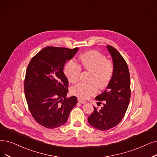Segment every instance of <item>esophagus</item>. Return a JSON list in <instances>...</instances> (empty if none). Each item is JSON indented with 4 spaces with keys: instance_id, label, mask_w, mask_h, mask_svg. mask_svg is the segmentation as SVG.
I'll list each match as a JSON object with an SVG mask.
<instances>
[{
    "instance_id": "1",
    "label": "esophagus",
    "mask_w": 157,
    "mask_h": 157,
    "mask_svg": "<svg viewBox=\"0 0 157 157\" xmlns=\"http://www.w3.org/2000/svg\"><path fill=\"white\" fill-rule=\"evenodd\" d=\"M78 102H80V104H85V103L86 102V101H84V100H82V99H80V98H78Z\"/></svg>"
}]
</instances>
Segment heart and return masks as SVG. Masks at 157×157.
I'll use <instances>...</instances> for the list:
<instances>
[{
    "instance_id": "b5f03b06",
    "label": "heart",
    "mask_w": 157,
    "mask_h": 157,
    "mask_svg": "<svg viewBox=\"0 0 157 157\" xmlns=\"http://www.w3.org/2000/svg\"><path fill=\"white\" fill-rule=\"evenodd\" d=\"M80 65L71 60L64 67V74L69 82L75 84L80 79L81 67L91 72L88 84L79 83L73 87L71 93L80 98L87 99L95 95L98 87L104 89L107 87L114 72L113 63L111 60L97 50H90L80 55Z\"/></svg>"
}]
</instances>
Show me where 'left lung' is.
I'll return each instance as SVG.
<instances>
[{
	"label": "left lung",
	"instance_id": "left-lung-1",
	"mask_svg": "<svg viewBox=\"0 0 157 157\" xmlns=\"http://www.w3.org/2000/svg\"><path fill=\"white\" fill-rule=\"evenodd\" d=\"M114 66V72L106 89L95 98L100 109L94 106L88 117L89 124L95 128L106 131L115 127L121 122L128 108L131 97L130 75L128 64L117 50L107 46Z\"/></svg>",
	"mask_w": 157,
	"mask_h": 157
}]
</instances>
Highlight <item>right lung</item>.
<instances>
[{
  "instance_id": "obj_1",
  "label": "right lung",
  "mask_w": 157,
  "mask_h": 157,
  "mask_svg": "<svg viewBox=\"0 0 157 157\" xmlns=\"http://www.w3.org/2000/svg\"><path fill=\"white\" fill-rule=\"evenodd\" d=\"M78 49L47 46L35 55L28 66L25 97L31 115L46 128H57L65 124L77 103L76 97H66L68 80L63 67Z\"/></svg>"
}]
</instances>
